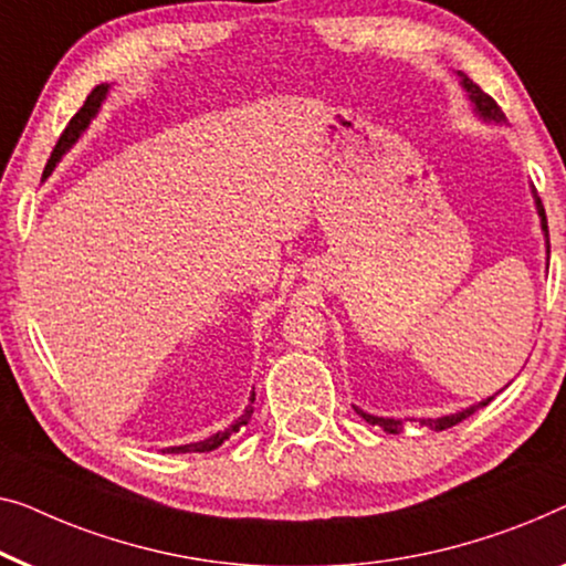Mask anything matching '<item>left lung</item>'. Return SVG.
I'll return each instance as SVG.
<instances>
[{
    "label": "left lung",
    "instance_id": "8db88e82",
    "mask_svg": "<svg viewBox=\"0 0 566 566\" xmlns=\"http://www.w3.org/2000/svg\"><path fill=\"white\" fill-rule=\"evenodd\" d=\"M460 78H462V86H464V92H467V96H470V102L474 104V112L480 114L482 119H488V122H505V117H503V112H501V106L495 104V99L493 96H488L485 92H482V88L474 84L472 78H467L464 73L460 71ZM534 196H536V191H534ZM536 211H538V217H542V229H544V240H546V252H548V227H546V211H544V203H542V199H538L536 196ZM546 268H548V263H546ZM490 400H493V396L490 398H485V400H480V403H474V406H470V408H462V411H457V413H449V416H439V419H421L419 423L421 426H426V429H431V431H444V429H449V426H457L460 421H464L467 416H472L474 411H478V408H485ZM355 411L363 416V419L367 421V423H373V426H380L382 431H388V433H400L406 429V421H400V419H382V416H370V413H365V411H359V408H355Z\"/></svg>",
    "mask_w": 566,
    "mask_h": 566
}]
</instances>
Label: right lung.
Returning <instances> with one entry per match:
<instances>
[{
  "label": "right lung",
  "instance_id": "obj_1",
  "mask_svg": "<svg viewBox=\"0 0 566 566\" xmlns=\"http://www.w3.org/2000/svg\"><path fill=\"white\" fill-rule=\"evenodd\" d=\"M106 94H109V84H99L94 88L92 94L86 96V102H84V106H81V109L73 114V119L69 122V127L63 129V135H61V140L55 143V147H53V153H51V160H48V166H45V170H43V178H48L53 174V168H55V163H59L65 153L71 150L73 147V143L78 140L81 135H84V129L92 125V119L96 117V112L102 109V102L106 99ZM252 403H255V392H252L250 396V406L244 408V413L240 416V419H237L234 423H229L224 431H219V433H214V437H209V439H203V441H196V444H184V447H170L168 452H174V454H186V452H211V449H217V447H222L224 441L232 437V433H237L242 429V426H248V421H250V416H252Z\"/></svg>",
  "mask_w": 566,
  "mask_h": 566
}]
</instances>
